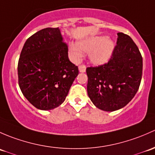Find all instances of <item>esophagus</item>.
<instances>
[{
  "label": "esophagus",
  "mask_w": 155,
  "mask_h": 155,
  "mask_svg": "<svg viewBox=\"0 0 155 155\" xmlns=\"http://www.w3.org/2000/svg\"><path fill=\"white\" fill-rule=\"evenodd\" d=\"M78 68H79V71L80 72H82V73H84V72H85L86 71V66H84V65H81V66H78Z\"/></svg>",
  "instance_id": "1"
}]
</instances>
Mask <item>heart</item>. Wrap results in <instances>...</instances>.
Wrapping results in <instances>:
<instances>
[{
  "instance_id": "b5f03b06",
  "label": "heart",
  "mask_w": 155,
  "mask_h": 155,
  "mask_svg": "<svg viewBox=\"0 0 155 155\" xmlns=\"http://www.w3.org/2000/svg\"><path fill=\"white\" fill-rule=\"evenodd\" d=\"M114 48V42L107 36H90L79 41L78 45H70L68 53L74 63H79L84 55L83 52H85L89 53L91 63L102 65L110 59Z\"/></svg>"
}]
</instances>
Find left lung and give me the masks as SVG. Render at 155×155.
<instances>
[{
  "mask_svg": "<svg viewBox=\"0 0 155 155\" xmlns=\"http://www.w3.org/2000/svg\"><path fill=\"white\" fill-rule=\"evenodd\" d=\"M117 36L109 62L87 68L89 98L96 107L107 112L121 109L131 101L143 74V57L137 45L125 33Z\"/></svg>",
  "mask_w": 155,
  "mask_h": 155,
  "instance_id": "8db88e82",
  "label": "left lung"
}]
</instances>
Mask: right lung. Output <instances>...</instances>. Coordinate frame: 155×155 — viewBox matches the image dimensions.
<instances>
[{
    "instance_id": "right-lung-1",
    "label": "right lung",
    "mask_w": 155,
    "mask_h": 155,
    "mask_svg": "<svg viewBox=\"0 0 155 155\" xmlns=\"http://www.w3.org/2000/svg\"><path fill=\"white\" fill-rule=\"evenodd\" d=\"M78 72L68 59V45L59 28L39 30L24 45L18 63V85L37 109L49 110L63 103Z\"/></svg>"
}]
</instances>
